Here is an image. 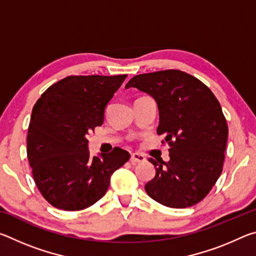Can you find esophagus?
<instances>
[{"label":"esophagus","mask_w":256,"mask_h":256,"mask_svg":"<svg viewBox=\"0 0 256 256\" xmlns=\"http://www.w3.org/2000/svg\"><path fill=\"white\" fill-rule=\"evenodd\" d=\"M130 162H131L132 164H141V162H146V157L144 154H131V159H130Z\"/></svg>","instance_id":"1"}]
</instances>
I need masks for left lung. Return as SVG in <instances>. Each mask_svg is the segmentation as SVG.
<instances>
[{"instance_id": "obj_1", "label": "left lung", "mask_w": 256, "mask_h": 256, "mask_svg": "<svg viewBox=\"0 0 256 256\" xmlns=\"http://www.w3.org/2000/svg\"><path fill=\"white\" fill-rule=\"evenodd\" d=\"M131 86L157 102V133L170 146L168 162L149 159L156 175L146 192L170 208L196 204L222 172L228 125L218 99L203 82L180 70L136 76L125 88Z\"/></svg>"}]
</instances>
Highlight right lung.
<instances>
[{
    "label": "right lung",
    "mask_w": 256,
    "mask_h": 256,
    "mask_svg": "<svg viewBox=\"0 0 256 256\" xmlns=\"http://www.w3.org/2000/svg\"><path fill=\"white\" fill-rule=\"evenodd\" d=\"M122 76H70L34 104L27 136L32 177L45 200L66 211L86 209L105 196L110 176L130 159L120 148L92 157L86 136L104 122Z\"/></svg>",
    "instance_id": "1"
}]
</instances>
